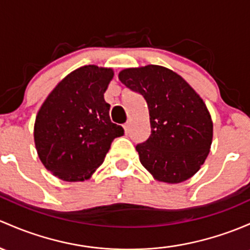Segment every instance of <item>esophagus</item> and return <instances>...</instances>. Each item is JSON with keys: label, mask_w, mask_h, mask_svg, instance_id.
<instances>
[{"label": "esophagus", "mask_w": 250, "mask_h": 250, "mask_svg": "<svg viewBox=\"0 0 250 250\" xmlns=\"http://www.w3.org/2000/svg\"><path fill=\"white\" fill-rule=\"evenodd\" d=\"M123 128H125V134H128V132H129V123H125V125H123Z\"/></svg>", "instance_id": "esophagus-1"}]
</instances>
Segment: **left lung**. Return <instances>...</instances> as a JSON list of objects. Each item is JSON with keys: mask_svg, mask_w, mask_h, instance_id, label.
I'll return each instance as SVG.
<instances>
[{"mask_svg": "<svg viewBox=\"0 0 250 250\" xmlns=\"http://www.w3.org/2000/svg\"><path fill=\"white\" fill-rule=\"evenodd\" d=\"M118 79L148 106L151 135L135 147L143 167L160 182L190 178L208 156L213 136L211 115L200 96L162 65L128 68Z\"/></svg>", "mask_w": 250, "mask_h": 250, "instance_id": "8db88e82", "label": "left lung"}]
</instances>
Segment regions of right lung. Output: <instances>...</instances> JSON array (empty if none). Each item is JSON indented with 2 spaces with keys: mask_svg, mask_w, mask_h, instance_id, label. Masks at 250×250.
Here are the masks:
<instances>
[{
  "mask_svg": "<svg viewBox=\"0 0 250 250\" xmlns=\"http://www.w3.org/2000/svg\"><path fill=\"white\" fill-rule=\"evenodd\" d=\"M111 68L83 65L49 94L35 123V144L44 167L68 182L85 181L104 162L115 138L125 130L112 123L104 93Z\"/></svg>",
  "mask_w": 250,
  "mask_h": 250,
  "instance_id": "1",
  "label": "right lung"
}]
</instances>
